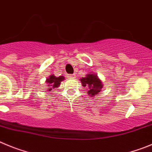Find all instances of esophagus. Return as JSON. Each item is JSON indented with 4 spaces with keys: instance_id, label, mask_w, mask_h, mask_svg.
<instances>
[{
    "instance_id": "esophagus-1",
    "label": "esophagus",
    "mask_w": 152,
    "mask_h": 152,
    "mask_svg": "<svg viewBox=\"0 0 152 152\" xmlns=\"http://www.w3.org/2000/svg\"><path fill=\"white\" fill-rule=\"evenodd\" d=\"M68 78H70V79H74L75 75H67Z\"/></svg>"
}]
</instances>
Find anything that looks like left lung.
<instances>
[{
	"instance_id": "obj_1",
	"label": "left lung",
	"mask_w": 152,
	"mask_h": 152,
	"mask_svg": "<svg viewBox=\"0 0 152 152\" xmlns=\"http://www.w3.org/2000/svg\"><path fill=\"white\" fill-rule=\"evenodd\" d=\"M80 81L83 87L87 88L88 94L91 97L98 95L103 88L102 81L100 80L96 74H93V73L87 74L85 77L80 79Z\"/></svg>"
}]
</instances>
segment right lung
Returning a JSON list of instances; mask_svg holds the SVG:
<instances>
[{"label":"right lung","mask_w":152,"mask_h":152,"mask_svg":"<svg viewBox=\"0 0 152 152\" xmlns=\"http://www.w3.org/2000/svg\"><path fill=\"white\" fill-rule=\"evenodd\" d=\"M64 79V76H60L59 77H56L54 75H50L46 80V83L48 84V90L51 91L54 88L59 87L61 82Z\"/></svg>","instance_id":"right-lung-1"}]
</instances>
